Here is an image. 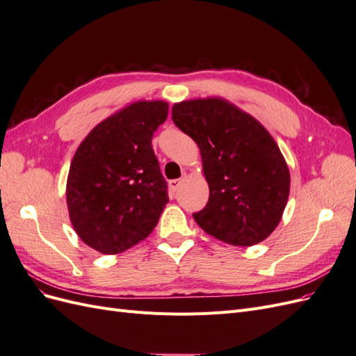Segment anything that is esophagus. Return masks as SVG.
<instances>
[{
    "instance_id": "obj_1",
    "label": "esophagus",
    "mask_w": 356,
    "mask_h": 356,
    "mask_svg": "<svg viewBox=\"0 0 356 356\" xmlns=\"http://www.w3.org/2000/svg\"><path fill=\"white\" fill-rule=\"evenodd\" d=\"M179 184H181V179H170V181H169V188H170L172 191H177L178 187H179Z\"/></svg>"
}]
</instances>
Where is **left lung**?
<instances>
[{"label":"left lung","instance_id":"left-lung-1","mask_svg":"<svg viewBox=\"0 0 356 356\" xmlns=\"http://www.w3.org/2000/svg\"><path fill=\"white\" fill-rule=\"evenodd\" d=\"M172 120L200 148L209 200L193 213L215 239L252 246L272 234L289 196V169L272 135L222 98L182 101Z\"/></svg>","mask_w":356,"mask_h":356}]
</instances>
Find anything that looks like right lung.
Instances as JSON below:
<instances>
[{
    "mask_svg": "<svg viewBox=\"0 0 356 356\" xmlns=\"http://www.w3.org/2000/svg\"><path fill=\"white\" fill-rule=\"evenodd\" d=\"M165 101H138L96 124L75 152L67 179L70 220L79 238L102 254L144 241L168 197L152 147L168 118Z\"/></svg>",
    "mask_w": 356,
    "mask_h": 356,
    "instance_id": "obj_1",
    "label": "right lung"
}]
</instances>
